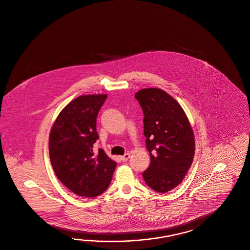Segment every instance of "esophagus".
I'll return each mask as SVG.
<instances>
[{"label":"esophagus","mask_w":250,"mask_h":250,"mask_svg":"<svg viewBox=\"0 0 250 250\" xmlns=\"http://www.w3.org/2000/svg\"><path fill=\"white\" fill-rule=\"evenodd\" d=\"M129 157H130V154L126 153V154H125V155L120 156V160H122L123 162H126V161L128 160Z\"/></svg>","instance_id":"esophagus-1"}]
</instances>
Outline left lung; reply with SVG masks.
Listing matches in <instances>:
<instances>
[{"label": "left lung", "instance_id": "left-lung-1", "mask_svg": "<svg viewBox=\"0 0 250 250\" xmlns=\"http://www.w3.org/2000/svg\"><path fill=\"white\" fill-rule=\"evenodd\" d=\"M142 107L144 135L151 163L143 173L150 188L167 193L182 182L195 155V136L180 104L158 88L135 95Z\"/></svg>", "mask_w": 250, "mask_h": 250}]
</instances>
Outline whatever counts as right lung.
<instances>
[{
    "instance_id": "add662e5",
    "label": "right lung",
    "mask_w": 250,
    "mask_h": 250,
    "mask_svg": "<svg viewBox=\"0 0 250 250\" xmlns=\"http://www.w3.org/2000/svg\"><path fill=\"white\" fill-rule=\"evenodd\" d=\"M106 95H82L61 111L51 129L49 155L58 179L76 196L95 197L107 189L116 162L103 149L94 151L99 138L96 117Z\"/></svg>"
}]
</instances>
